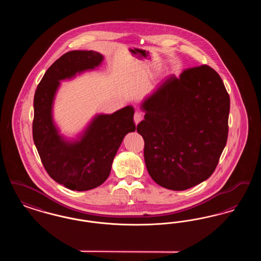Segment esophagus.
Wrapping results in <instances>:
<instances>
[{
  "label": "esophagus",
  "mask_w": 261,
  "mask_h": 261,
  "mask_svg": "<svg viewBox=\"0 0 261 261\" xmlns=\"http://www.w3.org/2000/svg\"><path fill=\"white\" fill-rule=\"evenodd\" d=\"M142 114L140 113V112H135V114H134V121H135V123L138 124L141 120H142Z\"/></svg>",
  "instance_id": "1"
}]
</instances>
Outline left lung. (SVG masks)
<instances>
[{
  "instance_id": "left-lung-1",
  "label": "left lung",
  "mask_w": 261,
  "mask_h": 261,
  "mask_svg": "<svg viewBox=\"0 0 261 261\" xmlns=\"http://www.w3.org/2000/svg\"><path fill=\"white\" fill-rule=\"evenodd\" d=\"M140 108L137 132L152 180L183 191L208 179L228 138L230 98L219 74L200 65L170 75Z\"/></svg>"
}]
</instances>
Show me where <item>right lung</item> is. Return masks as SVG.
<instances>
[{
    "label": "right lung",
    "mask_w": 261,
    "mask_h": 261,
    "mask_svg": "<svg viewBox=\"0 0 261 261\" xmlns=\"http://www.w3.org/2000/svg\"><path fill=\"white\" fill-rule=\"evenodd\" d=\"M103 56L95 50H71L54 62L34 96L33 140L46 171L57 183L72 191H88L109 177L113 159L125 135L134 132V108L127 106L112 114H97L76 139L60 133L53 106L61 81L100 65Z\"/></svg>",
    "instance_id": "right-lung-1"
}]
</instances>
